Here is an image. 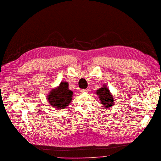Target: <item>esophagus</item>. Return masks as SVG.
Wrapping results in <instances>:
<instances>
[{
  "label": "esophagus",
  "instance_id": "1",
  "mask_svg": "<svg viewBox=\"0 0 161 161\" xmlns=\"http://www.w3.org/2000/svg\"><path fill=\"white\" fill-rule=\"evenodd\" d=\"M81 93H86L89 92V89H81Z\"/></svg>",
  "mask_w": 161,
  "mask_h": 161
}]
</instances>
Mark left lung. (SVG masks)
I'll return each mask as SVG.
<instances>
[{
    "label": "left lung",
    "instance_id": "8db88e82",
    "mask_svg": "<svg viewBox=\"0 0 161 161\" xmlns=\"http://www.w3.org/2000/svg\"><path fill=\"white\" fill-rule=\"evenodd\" d=\"M95 93L99 97L101 104L105 108H110L114 104V97L105 84H104L102 87L97 89Z\"/></svg>",
    "mask_w": 161,
    "mask_h": 161
}]
</instances>
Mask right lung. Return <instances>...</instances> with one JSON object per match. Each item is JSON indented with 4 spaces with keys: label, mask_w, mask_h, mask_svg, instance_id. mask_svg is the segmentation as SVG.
Segmentation results:
<instances>
[{
    "label": "right lung",
    "mask_w": 161,
    "mask_h": 161,
    "mask_svg": "<svg viewBox=\"0 0 161 161\" xmlns=\"http://www.w3.org/2000/svg\"><path fill=\"white\" fill-rule=\"evenodd\" d=\"M67 81H61L58 86L51 89L47 95V101L54 108L64 109L72 100L73 92L69 89Z\"/></svg>",
    "instance_id": "add662e5"
}]
</instances>
